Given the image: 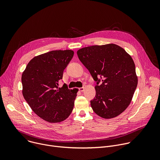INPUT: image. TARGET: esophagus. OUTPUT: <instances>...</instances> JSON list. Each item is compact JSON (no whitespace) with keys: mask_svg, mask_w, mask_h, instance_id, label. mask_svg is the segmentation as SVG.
Segmentation results:
<instances>
[{"mask_svg":"<svg viewBox=\"0 0 160 160\" xmlns=\"http://www.w3.org/2000/svg\"><path fill=\"white\" fill-rule=\"evenodd\" d=\"M85 86L84 85L83 87L79 88V90H80V91H81V92H83V91H84V90H85Z\"/></svg>","mask_w":160,"mask_h":160,"instance_id":"1","label":"esophagus"}]
</instances>
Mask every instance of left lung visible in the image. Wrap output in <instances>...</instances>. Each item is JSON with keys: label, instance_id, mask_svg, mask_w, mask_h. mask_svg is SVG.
<instances>
[{"label": "left lung", "instance_id": "obj_1", "mask_svg": "<svg viewBox=\"0 0 160 160\" xmlns=\"http://www.w3.org/2000/svg\"><path fill=\"white\" fill-rule=\"evenodd\" d=\"M77 55L97 83L96 96L90 101L93 111L106 119L120 115L130 104L138 82L131 56L114 43L83 48Z\"/></svg>", "mask_w": 160, "mask_h": 160}]
</instances>
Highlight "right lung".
<instances>
[{"label":"right lung","mask_w":160,"mask_h":160,"mask_svg":"<svg viewBox=\"0 0 160 160\" xmlns=\"http://www.w3.org/2000/svg\"><path fill=\"white\" fill-rule=\"evenodd\" d=\"M72 50L52 51L33 58L22 74V95L33 112L51 123H58L71 114L78 89L59 87L64 70L73 58Z\"/></svg>","instance_id":"obj_1"}]
</instances>
